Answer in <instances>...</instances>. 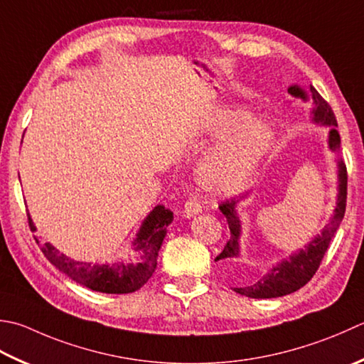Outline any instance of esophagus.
<instances>
[{
    "instance_id": "34e87169",
    "label": "esophagus",
    "mask_w": 364,
    "mask_h": 364,
    "mask_svg": "<svg viewBox=\"0 0 364 364\" xmlns=\"http://www.w3.org/2000/svg\"><path fill=\"white\" fill-rule=\"evenodd\" d=\"M202 211V202L198 200L197 197H189L188 202L184 203V216L191 218V216H196L198 213Z\"/></svg>"
}]
</instances>
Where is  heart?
I'll use <instances>...</instances> for the list:
<instances>
[{"instance_id": "1", "label": "heart", "mask_w": 364, "mask_h": 364, "mask_svg": "<svg viewBox=\"0 0 364 364\" xmlns=\"http://www.w3.org/2000/svg\"><path fill=\"white\" fill-rule=\"evenodd\" d=\"M246 112H230L219 118L218 127L225 129L246 121ZM274 131L267 121H247L223 146L206 154L198 162L196 176L200 186L213 194H235L243 189L249 176L268 153Z\"/></svg>"}]
</instances>
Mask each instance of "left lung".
<instances>
[{"label": "left lung", "mask_w": 364, "mask_h": 364, "mask_svg": "<svg viewBox=\"0 0 364 364\" xmlns=\"http://www.w3.org/2000/svg\"><path fill=\"white\" fill-rule=\"evenodd\" d=\"M289 92L295 97H303L306 99L304 91L298 87H290ZM311 96L312 101H314V121L316 123L328 124L331 126L330 131V148L333 151H339L341 149V137L336 131L338 121L334 113L331 110L330 104L325 101V99L318 95V91L311 87ZM346 200H347V167L344 162H339V196H338V206L334 210V216L331 218L330 224L325 225L322 235L311 241V243L306 246V249H301L300 252L291 255L289 260H282L279 265L272 268V272L262 276L249 286H240L233 287L237 294L249 296V298H277L284 296L289 294H294L298 289L306 286L312 276L322 263L323 255L328 249L331 238L334 233L339 229L341 220L344 218L346 213ZM235 203L238 200L235 198H227V200L220 202L219 210L223 211V215L227 219V224H229L230 229V238L227 241L223 252H220L215 260H220L224 263L225 272L229 274H237L241 272V263L237 262V257L240 255V246H238V238H240V219L237 216V211H235Z\"/></svg>", "instance_id": "1"}]
</instances>
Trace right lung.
<instances>
[{"label": "right lung", "instance_id": "1", "mask_svg": "<svg viewBox=\"0 0 364 364\" xmlns=\"http://www.w3.org/2000/svg\"><path fill=\"white\" fill-rule=\"evenodd\" d=\"M172 211L164 205L156 206L144 220L137 238L134 241V251L139 259L132 262H117L112 265H91V263L75 262L60 254L58 249H55L50 243H41L38 238L34 240L48 262H52L60 272L82 286L102 291V294H132L153 276L158 265V252L166 237V229L168 224H172ZM28 224L31 230H36L30 215H28Z\"/></svg>", "mask_w": 364, "mask_h": 364}]
</instances>
